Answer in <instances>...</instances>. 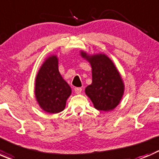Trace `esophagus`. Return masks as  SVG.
Listing matches in <instances>:
<instances>
[{
  "label": "esophagus",
  "instance_id": "esophagus-1",
  "mask_svg": "<svg viewBox=\"0 0 159 159\" xmlns=\"http://www.w3.org/2000/svg\"><path fill=\"white\" fill-rule=\"evenodd\" d=\"M81 91H82V89L81 88H75V91L76 94H81Z\"/></svg>",
  "mask_w": 159,
  "mask_h": 159
}]
</instances>
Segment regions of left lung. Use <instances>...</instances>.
Instances as JSON below:
<instances>
[{"label":"left lung","mask_w":159,"mask_h":159,"mask_svg":"<svg viewBox=\"0 0 159 159\" xmlns=\"http://www.w3.org/2000/svg\"><path fill=\"white\" fill-rule=\"evenodd\" d=\"M81 57L91 64L92 83L86 87L85 94L96 109L108 111L118 105L125 91L119 72L109 57L104 54L89 55L81 51Z\"/></svg>","instance_id":"1"}]
</instances>
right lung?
Wrapping results in <instances>:
<instances>
[{"label": "right lung", "instance_id": "obj_1", "mask_svg": "<svg viewBox=\"0 0 159 159\" xmlns=\"http://www.w3.org/2000/svg\"><path fill=\"white\" fill-rule=\"evenodd\" d=\"M34 94L44 111L56 114L65 109L71 89L59 72L56 55L49 56L40 68L35 80Z\"/></svg>", "mask_w": 159, "mask_h": 159}]
</instances>
